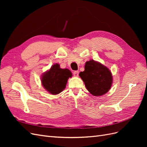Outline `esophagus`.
I'll list each match as a JSON object with an SVG mask.
<instances>
[{"label": "esophagus", "instance_id": "34e87169", "mask_svg": "<svg viewBox=\"0 0 147 147\" xmlns=\"http://www.w3.org/2000/svg\"><path fill=\"white\" fill-rule=\"evenodd\" d=\"M73 74H74V75L75 77H78V74H79V72H78V71L76 70V71H74Z\"/></svg>", "mask_w": 147, "mask_h": 147}]
</instances>
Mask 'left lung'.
Listing matches in <instances>:
<instances>
[{"label":"left lung","mask_w":147,"mask_h":147,"mask_svg":"<svg viewBox=\"0 0 147 147\" xmlns=\"http://www.w3.org/2000/svg\"><path fill=\"white\" fill-rule=\"evenodd\" d=\"M88 91L94 96L107 92L112 86V73L107 67L94 60L87 61L84 70L79 74Z\"/></svg>","instance_id":"obj_1"}]
</instances>
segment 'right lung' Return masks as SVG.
Returning a JSON list of instances; mask_svg holds the SVG:
<instances>
[{
  "label": "right lung",
  "instance_id": "1",
  "mask_svg": "<svg viewBox=\"0 0 147 147\" xmlns=\"http://www.w3.org/2000/svg\"><path fill=\"white\" fill-rule=\"evenodd\" d=\"M72 73L67 69H61L58 64L51 66L48 72L43 74L42 83L44 88L50 94L56 95L64 90Z\"/></svg>",
  "mask_w": 147,
  "mask_h": 147
}]
</instances>
